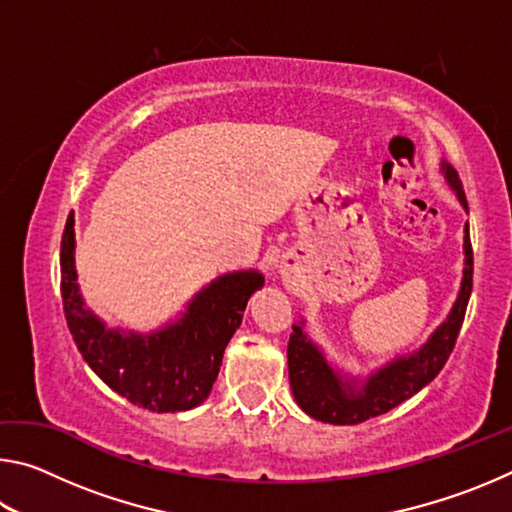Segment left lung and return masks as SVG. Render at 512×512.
<instances>
[{
  "label": "left lung",
  "instance_id": "obj_1",
  "mask_svg": "<svg viewBox=\"0 0 512 512\" xmlns=\"http://www.w3.org/2000/svg\"><path fill=\"white\" fill-rule=\"evenodd\" d=\"M449 187L456 192L458 203L465 207L467 201L461 180L456 171L447 162H440ZM463 237V253H465V268L461 291H458L456 302L447 318L443 320L436 332L429 336V341L406 357H397L388 361L384 368L372 372L366 381L354 377H345L339 370L329 366L323 350L309 339L305 329V320L293 325V334L289 339V381L293 397L302 411L311 418L329 424H359L370 418H377L381 413H388L397 404L409 400L418 391H422L436 375L452 354L458 332H461L467 300L472 293V244H470V228L465 223Z\"/></svg>",
  "mask_w": 512,
  "mask_h": 512
}]
</instances>
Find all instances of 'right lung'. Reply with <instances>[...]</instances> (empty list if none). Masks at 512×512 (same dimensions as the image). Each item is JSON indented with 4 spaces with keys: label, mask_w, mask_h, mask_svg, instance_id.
<instances>
[{
    "label": "right lung",
    "mask_w": 512,
    "mask_h": 512,
    "mask_svg": "<svg viewBox=\"0 0 512 512\" xmlns=\"http://www.w3.org/2000/svg\"><path fill=\"white\" fill-rule=\"evenodd\" d=\"M74 219L60 241V293L67 327L88 366L112 391L155 413L189 411L203 404L244 318L248 298L264 287V275L237 271L216 277L189 300L178 320L151 334L110 329L85 307L76 284Z\"/></svg>",
    "instance_id": "right-lung-1"
}]
</instances>
